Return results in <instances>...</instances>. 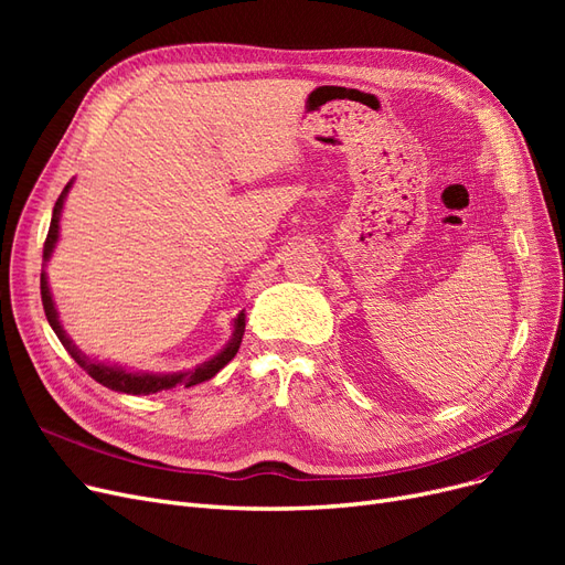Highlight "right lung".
Instances as JSON below:
<instances>
[{
	"label": "right lung",
	"mask_w": 565,
	"mask_h": 565,
	"mask_svg": "<svg viewBox=\"0 0 565 565\" xmlns=\"http://www.w3.org/2000/svg\"><path fill=\"white\" fill-rule=\"evenodd\" d=\"M71 188H73V181L63 188V193L58 195V200L54 204V214H51V226H49V235H46V243H44V264H42V276H40L42 303H44L46 320L51 324V330H54L56 337L61 339V344L65 347V351L71 353L73 361L84 372H87L92 380L108 386L110 391L131 393V396H148V393H158V391H167V388H174V386H195L200 382L212 380L221 367H226L233 361L237 349H241V341H243V334H245V311H241L233 318V334H231L228 344L224 349H221L216 355L207 358L204 363L195 365L193 370H183V372H143V370L122 367L117 363H104V361H98V358H92V355L84 353L82 349H77L75 341L67 337V332L63 330V324L58 320V311H56L54 297H51L44 268H46L51 254H54L56 243H58L61 212H63L67 193H71Z\"/></svg>",
	"instance_id": "right-lung-1"
}]
</instances>
